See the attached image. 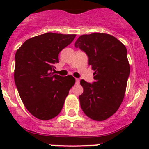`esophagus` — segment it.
Masks as SVG:
<instances>
[{"instance_id":"esophagus-1","label":"esophagus","mask_w":149,"mask_h":149,"mask_svg":"<svg viewBox=\"0 0 149 149\" xmlns=\"http://www.w3.org/2000/svg\"><path fill=\"white\" fill-rule=\"evenodd\" d=\"M75 82H76V84H78L79 83H80V79H79V78H76L75 79Z\"/></svg>"}]
</instances>
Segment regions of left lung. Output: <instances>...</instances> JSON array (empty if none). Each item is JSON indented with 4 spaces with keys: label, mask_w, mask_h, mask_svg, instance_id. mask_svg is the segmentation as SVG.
I'll use <instances>...</instances> for the list:
<instances>
[{
    "label": "left lung",
    "mask_w": 149,
    "mask_h": 149,
    "mask_svg": "<svg viewBox=\"0 0 149 149\" xmlns=\"http://www.w3.org/2000/svg\"><path fill=\"white\" fill-rule=\"evenodd\" d=\"M74 46L86 53L95 71L94 82L81 81V109L93 120H105L117 111L125 96L130 74L127 49L116 37L101 33L81 36Z\"/></svg>",
    "instance_id": "obj_1"
}]
</instances>
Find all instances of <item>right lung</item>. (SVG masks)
Wrapping results in <instances>:
<instances>
[{
	"label": "right lung",
	"mask_w": 149,
	"mask_h": 149,
	"mask_svg": "<svg viewBox=\"0 0 149 149\" xmlns=\"http://www.w3.org/2000/svg\"><path fill=\"white\" fill-rule=\"evenodd\" d=\"M76 35L46 33L27 39L16 51L14 80L22 102L37 119L49 120L63 109L75 79L54 74L60 51Z\"/></svg>",
	"instance_id": "1"
}]
</instances>
